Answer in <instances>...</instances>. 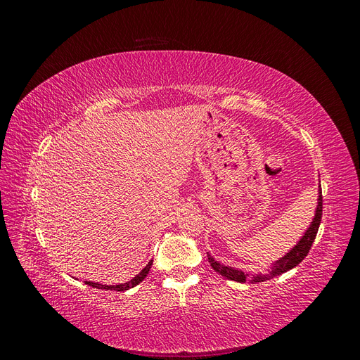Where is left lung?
<instances>
[{
    "label": "left lung",
    "mask_w": 360,
    "mask_h": 360,
    "mask_svg": "<svg viewBox=\"0 0 360 360\" xmlns=\"http://www.w3.org/2000/svg\"><path fill=\"white\" fill-rule=\"evenodd\" d=\"M321 214H323V198H321V186L319 184V197H317V207H315L314 212V217L311 224L308 225L307 230H304L303 236L299 238L297 243L294 245L288 252H285L282 257H279L278 259H275L274 263L270 264V269L267 274H246L242 269H236L231 266H225L219 261H216L210 252H207V257H209V261L212 267L217 271V274L222 275L224 278L230 279V281H236V282H249V284H257V282H263L267 279L275 278L284 271L291 270L292 267H296L300 261L308 255L309 249L314 243V238L317 236L319 226L321 222Z\"/></svg>",
    "instance_id": "8db88e82"
}]
</instances>
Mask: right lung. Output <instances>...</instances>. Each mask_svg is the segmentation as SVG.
<instances>
[{"instance_id": "obj_1", "label": "right lung", "mask_w": 360, "mask_h": 360, "mask_svg": "<svg viewBox=\"0 0 360 360\" xmlns=\"http://www.w3.org/2000/svg\"><path fill=\"white\" fill-rule=\"evenodd\" d=\"M151 264H153V259L148 261V264L139 271L138 275H135L132 279L124 282V284H117V285H108V284H101V282H91V281H84V284L90 285L93 288H99V290H114V291H127L130 288L136 287L138 284H141L146 279V276L148 275V271L151 269Z\"/></svg>"}]
</instances>
